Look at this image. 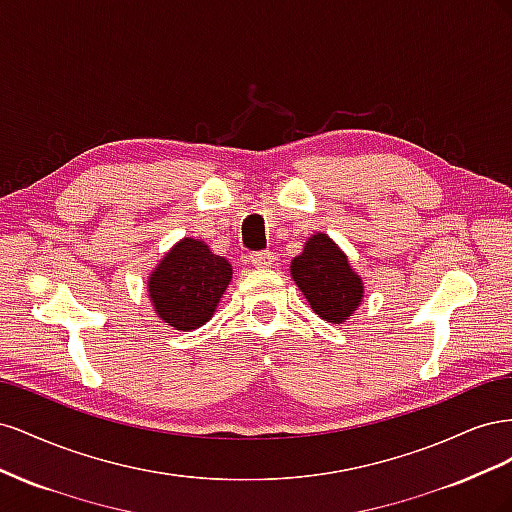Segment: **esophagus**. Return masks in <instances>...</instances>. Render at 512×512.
Here are the masks:
<instances>
[{
	"instance_id": "esophagus-1",
	"label": "esophagus",
	"mask_w": 512,
	"mask_h": 512,
	"mask_svg": "<svg viewBox=\"0 0 512 512\" xmlns=\"http://www.w3.org/2000/svg\"><path fill=\"white\" fill-rule=\"evenodd\" d=\"M250 262L256 267V269H269L273 262H275V256L273 252L269 250H262V252H254L250 254Z\"/></svg>"
}]
</instances>
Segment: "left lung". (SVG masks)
<instances>
[{
  "label": "left lung",
  "mask_w": 512,
  "mask_h": 512,
  "mask_svg": "<svg viewBox=\"0 0 512 512\" xmlns=\"http://www.w3.org/2000/svg\"><path fill=\"white\" fill-rule=\"evenodd\" d=\"M290 275L322 320L342 324L361 305L363 280L324 232L307 239L303 252L290 262Z\"/></svg>",
  "instance_id": "1"
}]
</instances>
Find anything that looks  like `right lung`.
I'll use <instances>...</instances> for the list:
<instances>
[{
  "label": "right lung",
  "mask_w": 512,
  "mask_h": 512,
  "mask_svg": "<svg viewBox=\"0 0 512 512\" xmlns=\"http://www.w3.org/2000/svg\"><path fill=\"white\" fill-rule=\"evenodd\" d=\"M230 280L226 258L205 241L185 237L153 269L147 288L158 318L177 331H194L211 320Z\"/></svg>",
  "instance_id": "add662e5"
}]
</instances>
